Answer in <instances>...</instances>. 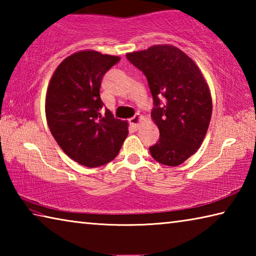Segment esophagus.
Here are the masks:
<instances>
[{
    "label": "esophagus",
    "instance_id": "34e87169",
    "mask_svg": "<svg viewBox=\"0 0 256 256\" xmlns=\"http://www.w3.org/2000/svg\"><path fill=\"white\" fill-rule=\"evenodd\" d=\"M142 120H144V116L136 114V116H133L132 118H130V124H131L133 128H138V125L141 124Z\"/></svg>",
    "mask_w": 256,
    "mask_h": 256
}]
</instances>
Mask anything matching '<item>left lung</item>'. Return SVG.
<instances>
[{
  "label": "left lung",
  "mask_w": 256,
  "mask_h": 256,
  "mask_svg": "<svg viewBox=\"0 0 256 256\" xmlns=\"http://www.w3.org/2000/svg\"><path fill=\"white\" fill-rule=\"evenodd\" d=\"M126 58L144 72L154 98L151 118L160 136L150 154L160 164L178 166L196 152L209 128V86L196 62L172 45H154Z\"/></svg>",
  "instance_id": "1"
}]
</instances>
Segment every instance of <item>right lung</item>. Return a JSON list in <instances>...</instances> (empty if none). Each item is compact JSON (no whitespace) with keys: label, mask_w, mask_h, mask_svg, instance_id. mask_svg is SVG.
<instances>
[{"label":"right lung","mask_w":256,"mask_h":256,"mask_svg":"<svg viewBox=\"0 0 256 256\" xmlns=\"http://www.w3.org/2000/svg\"><path fill=\"white\" fill-rule=\"evenodd\" d=\"M118 56L81 50L62 60L52 76L45 112L50 131L64 152L86 167L112 162L128 134V122L106 110L99 90Z\"/></svg>","instance_id":"1"}]
</instances>
